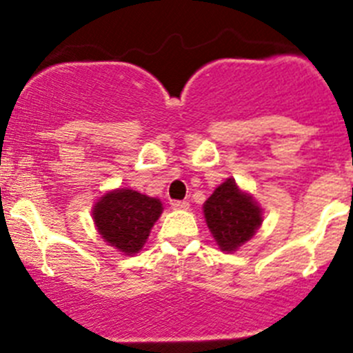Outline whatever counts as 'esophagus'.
<instances>
[{
    "mask_svg": "<svg viewBox=\"0 0 353 353\" xmlns=\"http://www.w3.org/2000/svg\"><path fill=\"white\" fill-rule=\"evenodd\" d=\"M170 206H172L174 210H188L190 208V203L188 201H172L170 203Z\"/></svg>",
    "mask_w": 353,
    "mask_h": 353,
    "instance_id": "1",
    "label": "esophagus"
}]
</instances>
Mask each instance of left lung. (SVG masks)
Instances as JSON below:
<instances>
[{
	"label": "left lung",
	"instance_id": "1",
	"mask_svg": "<svg viewBox=\"0 0 353 353\" xmlns=\"http://www.w3.org/2000/svg\"><path fill=\"white\" fill-rule=\"evenodd\" d=\"M205 222L220 251L236 252L254 237L263 223V208L232 177L215 188L203 203Z\"/></svg>",
	"mask_w": 353,
	"mask_h": 353
}]
</instances>
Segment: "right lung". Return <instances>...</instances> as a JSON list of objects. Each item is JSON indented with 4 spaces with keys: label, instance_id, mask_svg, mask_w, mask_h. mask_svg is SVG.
Segmentation results:
<instances>
[{
    "label": "right lung",
    "instance_id": "obj_1",
    "mask_svg": "<svg viewBox=\"0 0 353 353\" xmlns=\"http://www.w3.org/2000/svg\"><path fill=\"white\" fill-rule=\"evenodd\" d=\"M162 210L159 198L130 188H117L94 203L92 219L104 243L121 254L133 256L143 249Z\"/></svg>",
    "mask_w": 353,
    "mask_h": 353
}]
</instances>
